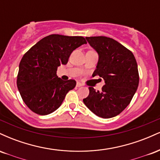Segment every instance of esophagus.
Returning a JSON list of instances; mask_svg holds the SVG:
<instances>
[{
    "label": "esophagus",
    "mask_w": 160,
    "mask_h": 160,
    "mask_svg": "<svg viewBox=\"0 0 160 160\" xmlns=\"http://www.w3.org/2000/svg\"><path fill=\"white\" fill-rule=\"evenodd\" d=\"M82 86V84L80 83V82H77V85H76L77 87H80V86Z\"/></svg>",
    "instance_id": "1"
}]
</instances>
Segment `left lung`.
Returning <instances> with one entry per match:
<instances>
[{
    "label": "left lung",
    "mask_w": 160,
    "mask_h": 160,
    "mask_svg": "<svg viewBox=\"0 0 160 160\" xmlns=\"http://www.w3.org/2000/svg\"><path fill=\"white\" fill-rule=\"evenodd\" d=\"M98 55L92 77L98 75L105 84L101 91L89 87L83 103L102 118H111L129 104L139 83L138 65L133 53L117 40L107 37H86Z\"/></svg>",
    "instance_id": "obj_1"
}]
</instances>
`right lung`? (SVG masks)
Wrapping results in <instances>:
<instances>
[{
  "label": "right lung",
  "instance_id": "right-lung-1",
  "mask_svg": "<svg viewBox=\"0 0 160 160\" xmlns=\"http://www.w3.org/2000/svg\"><path fill=\"white\" fill-rule=\"evenodd\" d=\"M86 43L82 37L51 34L24 55L19 66L17 87L29 109L39 115H47L61 106L76 81L58 78L57 68L66 65L71 52Z\"/></svg>",
  "mask_w": 160,
  "mask_h": 160
}]
</instances>
